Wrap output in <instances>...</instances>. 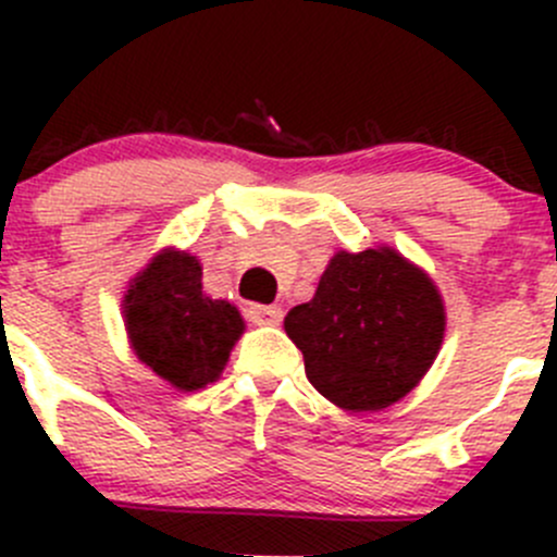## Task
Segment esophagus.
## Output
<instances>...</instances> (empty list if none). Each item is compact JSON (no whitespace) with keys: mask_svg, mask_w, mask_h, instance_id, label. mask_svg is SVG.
<instances>
[{"mask_svg":"<svg viewBox=\"0 0 557 557\" xmlns=\"http://www.w3.org/2000/svg\"><path fill=\"white\" fill-rule=\"evenodd\" d=\"M247 318H250L256 325H280V320H283V310H280V307L250 305L247 307Z\"/></svg>","mask_w":557,"mask_h":557,"instance_id":"esophagus-1","label":"esophagus"}]
</instances>
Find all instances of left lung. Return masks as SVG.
I'll return each instance as SVG.
<instances>
[{"label":"left lung","instance_id":"obj_1","mask_svg":"<svg viewBox=\"0 0 557 557\" xmlns=\"http://www.w3.org/2000/svg\"><path fill=\"white\" fill-rule=\"evenodd\" d=\"M283 325L320 396L347 412H377L434 367L447 312L425 269L391 245H374L336 250L312 299Z\"/></svg>","mask_w":557,"mask_h":557}]
</instances>
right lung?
<instances>
[{
	"label": "right lung",
	"instance_id": "obj_1",
	"mask_svg": "<svg viewBox=\"0 0 557 557\" xmlns=\"http://www.w3.org/2000/svg\"><path fill=\"white\" fill-rule=\"evenodd\" d=\"M121 310L134 356L183 393L215 383L245 334L237 307L207 296L199 258L177 247L159 250L128 280Z\"/></svg>",
	"mask_w": 557,
	"mask_h": 557
}]
</instances>
